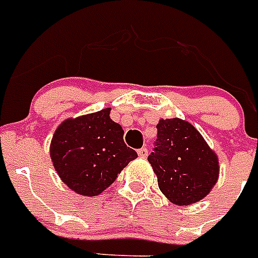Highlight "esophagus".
I'll return each mask as SVG.
<instances>
[{
    "label": "esophagus",
    "mask_w": 258,
    "mask_h": 258,
    "mask_svg": "<svg viewBox=\"0 0 258 258\" xmlns=\"http://www.w3.org/2000/svg\"><path fill=\"white\" fill-rule=\"evenodd\" d=\"M138 155H139V157H142V159H146L147 156H148V149L140 148L139 151H138Z\"/></svg>",
    "instance_id": "34e87169"
}]
</instances>
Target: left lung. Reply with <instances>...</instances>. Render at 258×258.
Masks as SVG:
<instances>
[{"label":"left lung","instance_id":"1","mask_svg":"<svg viewBox=\"0 0 258 258\" xmlns=\"http://www.w3.org/2000/svg\"><path fill=\"white\" fill-rule=\"evenodd\" d=\"M155 152L148 156L161 192L178 206L199 202L219 178L218 155L183 119H160Z\"/></svg>","mask_w":258,"mask_h":258}]
</instances>
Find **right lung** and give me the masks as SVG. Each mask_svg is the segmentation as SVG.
<instances>
[{"label": "right lung", "mask_w": 258, "mask_h": 258, "mask_svg": "<svg viewBox=\"0 0 258 258\" xmlns=\"http://www.w3.org/2000/svg\"><path fill=\"white\" fill-rule=\"evenodd\" d=\"M110 110L66 119L52 136L49 156L55 170L80 196L101 194L138 157L124 144V131L110 118Z\"/></svg>", "instance_id": "add662e5"}]
</instances>
